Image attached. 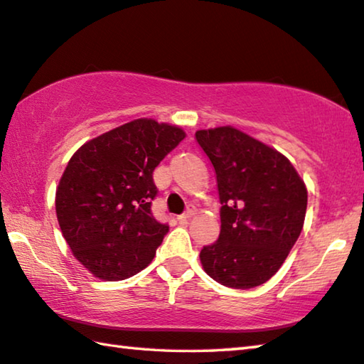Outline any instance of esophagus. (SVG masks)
<instances>
[{"label": "esophagus", "instance_id": "obj_1", "mask_svg": "<svg viewBox=\"0 0 364 364\" xmlns=\"http://www.w3.org/2000/svg\"><path fill=\"white\" fill-rule=\"evenodd\" d=\"M194 215H196V208H189L186 213H184V215H181L180 218H178V220H180V223H183V220H188Z\"/></svg>", "mask_w": 364, "mask_h": 364}]
</instances>
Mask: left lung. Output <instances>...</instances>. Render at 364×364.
I'll use <instances>...</instances> for the list:
<instances>
[{
	"label": "left lung",
	"mask_w": 364,
	"mask_h": 364,
	"mask_svg": "<svg viewBox=\"0 0 364 364\" xmlns=\"http://www.w3.org/2000/svg\"><path fill=\"white\" fill-rule=\"evenodd\" d=\"M216 170L220 233L200 251L205 273L252 289L277 273L303 230L308 189L291 162L233 126L196 132Z\"/></svg>",
	"instance_id": "8db88e82"
}]
</instances>
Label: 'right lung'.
Returning a JSON list of instances; mask_svg holds the SVG:
<instances>
[{
  "mask_svg": "<svg viewBox=\"0 0 364 364\" xmlns=\"http://www.w3.org/2000/svg\"><path fill=\"white\" fill-rule=\"evenodd\" d=\"M186 137L181 127L132 119L83 144L56 186L55 208L74 257L102 281L146 268L168 232L153 218V170Z\"/></svg>",
  "mask_w": 364,
  "mask_h": 364,
  "instance_id": "1",
  "label": "right lung"
}]
</instances>
